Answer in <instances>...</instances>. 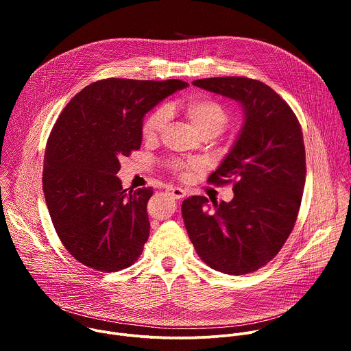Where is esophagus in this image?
Here are the masks:
<instances>
[{
	"label": "esophagus",
	"instance_id": "1",
	"mask_svg": "<svg viewBox=\"0 0 351 351\" xmlns=\"http://www.w3.org/2000/svg\"><path fill=\"white\" fill-rule=\"evenodd\" d=\"M173 198H183L184 195H186V191L183 190V189H180V187H168V190H167Z\"/></svg>",
	"mask_w": 351,
	"mask_h": 351
}]
</instances>
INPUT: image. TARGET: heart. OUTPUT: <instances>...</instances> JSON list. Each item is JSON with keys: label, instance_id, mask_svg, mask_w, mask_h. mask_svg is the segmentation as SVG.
I'll list each match as a JSON object with an SVG mask.
<instances>
[{"label": "heart", "instance_id": "heart-1", "mask_svg": "<svg viewBox=\"0 0 351 351\" xmlns=\"http://www.w3.org/2000/svg\"><path fill=\"white\" fill-rule=\"evenodd\" d=\"M180 108L199 136H218L229 122L226 108L217 99L207 95L191 97L182 103ZM169 112L171 108L160 107L148 114L141 126V136L144 140H156L165 130L169 121ZM169 168L175 173H182L187 169V165L180 161H172L169 162Z\"/></svg>", "mask_w": 351, "mask_h": 351}]
</instances>
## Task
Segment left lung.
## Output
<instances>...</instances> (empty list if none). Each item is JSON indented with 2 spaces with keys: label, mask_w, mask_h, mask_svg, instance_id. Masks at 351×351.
<instances>
[{
  "label": "left lung",
  "mask_w": 351,
  "mask_h": 351,
  "mask_svg": "<svg viewBox=\"0 0 351 351\" xmlns=\"http://www.w3.org/2000/svg\"><path fill=\"white\" fill-rule=\"evenodd\" d=\"M194 86L236 99L240 134L208 183H233L232 202L210 207L204 195L182 203V217L198 257L213 269L245 275L267 265L297 219L306 183V148L300 122L268 84L239 76L208 77Z\"/></svg>",
  "instance_id": "left-lung-1"
}]
</instances>
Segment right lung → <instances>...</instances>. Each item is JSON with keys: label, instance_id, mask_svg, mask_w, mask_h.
<instances>
[{"label": "right lung", "instance_id": "right-lung-1", "mask_svg": "<svg viewBox=\"0 0 351 351\" xmlns=\"http://www.w3.org/2000/svg\"><path fill=\"white\" fill-rule=\"evenodd\" d=\"M186 82L111 77L77 93L45 145L43 191L69 254L101 272L130 267L149 234L152 187L128 191L119 160L140 148L144 115Z\"/></svg>", "mask_w": 351, "mask_h": 351}]
</instances>
